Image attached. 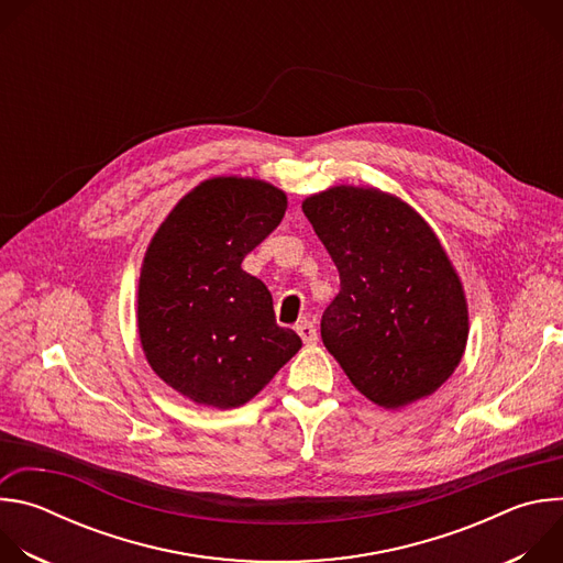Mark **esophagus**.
<instances>
[{"mask_svg": "<svg viewBox=\"0 0 563 563\" xmlns=\"http://www.w3.org/2000/svg\"><path fill=\"white\" fill-rule=\"evenodd\" d=\"M296 332L305 345H313L318 341V332H316V325L311 323V320H300V323L296 325Z\"/></svg>", "mask_w": 563, "mask_h": 563, "instance_id": "obj_1", "label": "esophagus"}]
</instances>
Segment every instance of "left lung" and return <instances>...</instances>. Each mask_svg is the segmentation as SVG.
I'll return each instance as SVG.
<instances>
[{"label": "left lung", "instance_id": "obj_1", "mask_svg": "<svg viewBox=\"0 0 563 563\" xmlns=\"http://www.w3.org/2000/svg\"><path fill=\"white\" fill-rule=\"evenodd\" d=\"M302 211L341 276L320 336L354 387L387 410L437 391L463 356L467 307L434 231L378 189L332 187Z\"/></svg>", "mask_w": 563, "mask_h": 563}]
</instances>
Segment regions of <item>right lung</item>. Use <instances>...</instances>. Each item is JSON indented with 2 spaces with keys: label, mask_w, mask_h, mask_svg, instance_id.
<instances>
[{
  "label": "right lung",
  "mask_w": 563,
  "mask_h": 563,
  "mask_svg": "<svg viewBox=\"0 0 563 563\" xmlns=\"http://www.w3.org/2000/svg\"><path fill=\"white\" fill-rule=\"evenodd\" d=\"M287 198L252 178H213L153 235L137 289V330L153 372L220 410L254 398L300 350L276 323L269 289L245 256L280 224Z\"/></svg>",
  "instance_id": "1"
}]
</instances>
